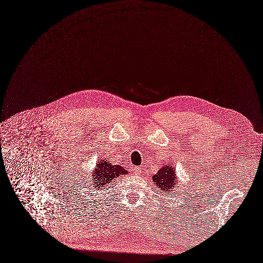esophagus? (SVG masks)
Here are the masks:
<instances>
[{
	"label": "esophagus",
	"mask_w": 263,
	"mask_h": 263,
	"mask_svg": "<svg viewBox=\"0 0 263 263\" xmlns=\"http://www.w3.org/2000/svg\"><path fill=\"white\" fill-rule=\"evenodd\" d=\"M133 171H134V173H135V174L140 175V174L142 173V167H140V166H135V167L133 168Z\"/></svg>",
	"instance_id": "esophagus-1"
}]
</instances>
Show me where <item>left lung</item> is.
<instances>
[{
	"label": "left lung",
	"instance_id": "1",
	"mask_svg": "<svg viewBox=\"0 0 263 263\" xmlns=\"http://www.w3.org/2000/svg\"><path fill=\"white\" fill-rule=\"evenodd\" d=\"M152 181L156 189L165 196L167 194H174L177 186H180L176 168L170 162L162 164L159 171L152 176Z\"/></svg>",
	"mask_w": 263,
	"mask_h": 263
}]
</instances>
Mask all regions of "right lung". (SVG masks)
<instances>
[{"label": "right lung", "instance_id": "obj_1", "mask_svg": "<svg viewBox=\"0 0 263 263\" xmlns=\"http://www.w3.org/2000/svg\"><path fill=\"white\" fill-rule=\"evenodd\" d=\"M126 174L127 171H125V167L114 164L106 156H101L89 173H82V184L80 189L85 195L96 196L100 193L102 194V192H106L111 186L113 180Z\"/></svg>", "mask_w": 263, "mask_h": 263}]
</instances>
